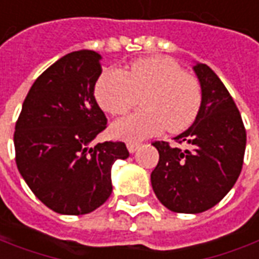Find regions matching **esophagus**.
I'll return each instance as SVG.
<instances>
[{
  "label": "esophagus",
  "mask_w": 259,
  "mask_h": 259,
  "mask_svg": "<svg viewBox=\"0 0 259 259\" xmlns=\"http://www.w3.org/2000/svg\"><path fill=\"white\" fill-rule=\"evenodd\" d=\"M139 146H140L139 143H127V150L130 153H135L139 149Z\"/></svg>",
  "instance_id": "obj_1"
}]
</instances>
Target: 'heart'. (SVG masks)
Segmentation results:
<instances>
[{
	"label": "heart",
	"instance_id": "1",
	"mask_svg": "<svg viewBox=\"0 0 259 259\" xmlns=\"http://www.w3.org/2000/svg\"><path fill=\"white\" fill-rule=\"evenodd\" d=\"M143 95L144 110L113 123V136L140 142L164 129L180 133L194 123L203 100L198 79L167 56L139 59L123 72L107 70L95 86L99 106L112 116L129 112Z\"/></svg>",
	"mask_w": 259,
	"mask_h": 259
}]
</instances>
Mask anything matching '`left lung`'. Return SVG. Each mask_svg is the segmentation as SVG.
I'll return each mask as SVG.
<instances>
[{
    "label": "left lung",
    "mask_w": 259,
    "mask_h": 259,
    "mask_svg": "<svg viewBox=\"0 0 259 259\" xmlns=\"http://www.w3.org/2000/svg\"><path fill=\"white\" fill-rule=\"evenodd\" d=\"M201 86V109L194 123L174 137L186 149L154 142L159 163L152 187L160 203L174 212L210 210L233 189L242 168L247 133L224 83L205 63L193 66Z\"/></svg>",
    "instance_id": "left-lung-1"
}]
</instances>
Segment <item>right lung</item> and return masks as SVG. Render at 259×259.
I'll list each match as a JSON object with an SVG mask.
<instances>
[{
	"mask_svg": "<svg viewBox=\"0 0 259 259\" xmlns=\"http://www.w3.org/2000/svg\"><path fill=\"white\" fill-rule=\"evenodd\" d=\"M102 56L70 52L33 82L15 124L19 173L35 196L65 215L92 212L112 194V166L127 159L123 142L91 146L107 119L95 99Z\"/></svg>",
	"mask_w": 259,
	"mask_h": 259,
	"instance_id": "add662e5",
	"label": "right lung"
}]
</instances>
